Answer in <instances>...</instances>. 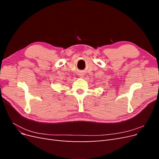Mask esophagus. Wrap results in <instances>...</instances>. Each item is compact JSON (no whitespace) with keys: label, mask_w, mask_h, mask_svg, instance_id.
<instances>
[{"label":"esophagus","mask_w":159,"mask_h":159,"mask_svg":"<svg viewBox=\"0 0 159 159\" xmlns=\"http://www.w3.org/2000/svg\"><path fill=\"white\" fill-rule=\"evenodd\" d=\"M80 76H81V75H80ZM81 77H82V76H81Z\"/></svg>","instance_id":"34e87169"}]
</instances>
